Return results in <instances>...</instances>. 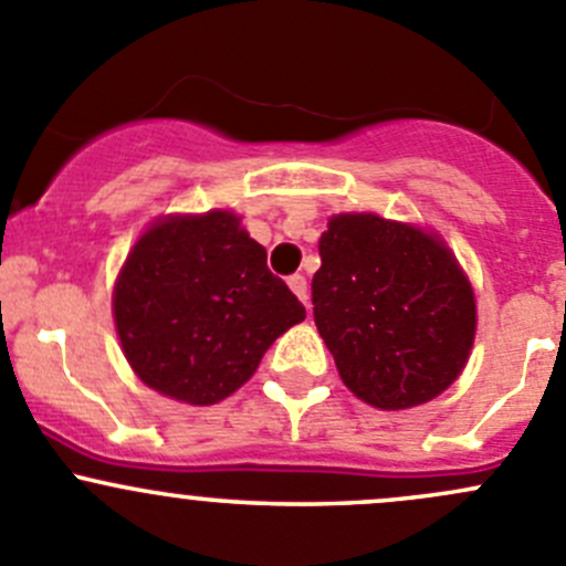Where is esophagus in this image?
<instances>
[{
	"mask_svg": "<svg viewBox=\"0 0 566 566\" xmlns=\"http://www.w3.org/2000/svg\"><path fill=\"white\" fill-rule=\"evenodd\" d=\"M287 284H290V290H293V293L304 301L306 310H310V287H306V279L301 276V273H295V276L287 279Z\"/></svg>",
	"mask_w": 566,
	"mask_h": 566,
	"instance_id": "34e87169",
	"label": "esophagus"
}]
</instances>
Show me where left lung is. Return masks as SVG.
<instances>
[{"label": "left lung", "mask_w": 566, "mask_h": 566, "mask_svg": "<svg viewBox=\"0 0 566 566\" xmlns=\"http://www.w3.org/2000/svg\"><path fill=\"white\" fill-rule=\"evenodd\" d=\"M315 323L342 384L380 410L443 394L476 339V295L430 227L380 213H336L319 238Z\"/></svg>", "instance_id": "obj_1"}]
</instances>
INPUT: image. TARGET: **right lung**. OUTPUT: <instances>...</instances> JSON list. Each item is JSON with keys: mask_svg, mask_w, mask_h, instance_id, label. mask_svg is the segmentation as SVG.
<instances>
[{"mask_svg": "<svg viewBox=\"0 0 566 566\" xmlns=\"http://www.w3.org/2000/svg\"><path fill=\"white\" fill-rule=\"evenodd\" d=\"M112 315L125 361L147 389L216 405L247 384L306 310L268 271L243 216L213 208L145 227L114 279Z\"/></svg>", "mask_w": 566, "mask_h": 566, "instance_id": "add662e5", "label": "right lung"}]
</instances>
